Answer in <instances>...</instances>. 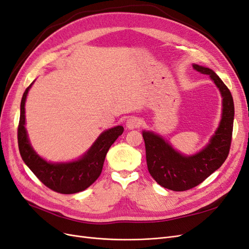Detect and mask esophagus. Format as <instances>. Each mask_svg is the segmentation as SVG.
Masks as SVG:
<instances>
[{
  "instance_id": "1",
  "label": "esophagus",
  "mask_w": 249,
  "mask_h": 249,
  "mask_svg": "<svg viewBox=\"0 0 249 249\" xmlns=\"http://www.w3.org/2000/svg\"><path fill=\"white\" fill-rule=\"evenodd\" d=\"M125 124H126L127 129H130V130L137 129V127H139V126L141 125V120H140L138 117L132 116V117L126 119Z\"/></svg>"
}]
</instances>
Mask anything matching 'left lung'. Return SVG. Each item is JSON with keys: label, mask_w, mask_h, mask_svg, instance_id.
Here are the masks:
<instances>
[{"label": "left lung", "mask_w": 249, "mask_h": 249, "mask_svg": "<svg viewBox=\"0 0 249 249\" xmlns=\"http://www.w3.org/2000/svg\"><path fill=\"white\" fill-rule=\"evenodd\" d=\"M193 69L209 74L222 96L220 124L208 145L197 154L185 156L177 152L160 135L150 131L142 133L150 176L160 186L172 191H186L202 183L227 160L231 148L235 115L231 93L212 70L197 64H193Z\"/></svg>", "instance_id": "1"}]
</instances>
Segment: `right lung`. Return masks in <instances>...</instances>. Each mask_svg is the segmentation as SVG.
Returning a JSON list of instances; mask_svg holds the SVG:
<instances>
[{
	"instance_id": "obj_1",
	"label": "right lung",
	"mask_w": 249,
	"mask_h": 249,
	"mask_svg": "<svg viewBox=\"0 0 249 249\" xmlns=\"http://www.w3.org/2000/svg\"><path fill=\"white\" fill-rule=\"evenodd\" d=\"M32 85L33 83L25 90L20 102L18 141L21 159L40 182L53 191L72 194L87 189L101 176L108 150L118 136L123 134L124 127L117 125L103 132L88 152L77 161L69 163L48 162L37 155L30 144L25 127V103L29 89Z\"/></svg>"
}]
</instances>
